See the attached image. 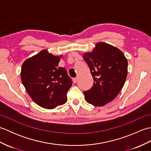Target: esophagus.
Listing matches in <instances>:
<instances>
[{
  "label": "esophagus",
  "instance_id": "obj_1",
  "mask_svg": "<svg viewBox=\"0 0 151 151\" xmlns=\"http://www.w3.org/2000/svg\"><path fill=\"white\" fill-rule=\"evenodd\" d=\"M78 81V77H76V78H73V82L74 83H76Z\"/></svg>",
  "mask_w": 151,
  "mask_h": 151
}]
</instances>
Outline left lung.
<instances>
[{"label":"left lung","mask_w":151,"mask_h":151,"mask_svg":"<svg viewBox=\"0 0 151 151\" xmlns=\"http://www.w3.org/2000/svg\"><path fill=\"white\" fill-rule=\"evenodd\" d=\"M93 77L92 88L85 91V100L95 106H102L117 97L126 81L128 61L117 47L99 42L91 52L83 54Z\"/></svg>","instance_id":"8db88e82"}]
</instances>
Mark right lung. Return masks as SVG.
I'll use <instances>...</instances> for the list:
<instances>
[{
    "label": "right lung",
    "instance_id": "right-lung-1",
    "mask_svg": "<svg viewBox=\"0 0 151 151\" xmlns=\"http://www.w3.org/2000/svg\"><path fill=\"white\" fill-rule=\"evenodd\" d=\"M62 56L43 49L22 65V84L35 103L43 108H55L67 101V93L72 81L65 69L58 67Z\"/></svg>",
    "mask_w": 151,
    "mask_h": 151
}]
</instances>
